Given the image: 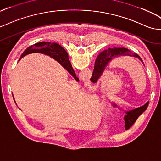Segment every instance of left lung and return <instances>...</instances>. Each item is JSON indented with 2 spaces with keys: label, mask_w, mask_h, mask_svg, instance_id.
Returning <instances> with one entry per match:
<instances>
[{
  "label": "left lung",
  "mask_w": 161,
  "mask_h": 161,
  "mask_svg": "<svg viewBox=\"0 0 161 161\" xmlns=\"http://www.w3.org/2000/svg\"><path fill=\"white\" fill-rule=\"evenodd\" d=\"M123 55H129L137 58L143 63L140 56L137 54L132 53L131 51L127 49L120 48V47L109 48L107 50L103 51L102 53H99V55L97 56L95 63V68L92 76V77L93 78V80L95 81L99 79V77L102 76L103 71L105 70L106 66L111 61H112L115 58L120 57V56ZM111 104L113 107L117 108L119 110H121L125 113V114L124 115L123 117V119L125 123V128L126 130H127L131 127L135 122H136L138 117L147 109V106H148L149 102L147 101L144 105H143L142 106L138 107L131 110H125L122 108H120L118 104H116L114 102H111Z\"/></svg>",
  "instance_id": "8db88e82"
}]
</instances>
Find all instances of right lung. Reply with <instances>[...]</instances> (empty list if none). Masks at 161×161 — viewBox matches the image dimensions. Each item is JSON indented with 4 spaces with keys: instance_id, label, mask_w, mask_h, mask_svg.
<instances>
[{
    "instance_id": "right-lung-1",
    "label": "right lung",
    "mask_w": 161,
    "mask_h": 161,
    "mask_svg": "<svg viewBox=\"0 0 161 161\" xmlns=\"http://www.w3.org/2000/svg\"><path fill=\"white\" fill-rule=\"evenodd\" d=\"M32 53H41L50 56L51 58L55 59L62 65V67L66 69L76 81H79V79L76 77L75 70H73L72 67V65L68 58L67 52L65 51V49L62 46L58 45V43H52L50 42H41L36 43L34 45L29 47L24 52L22 55H21L19 60L26 55Z\"/></svg>"
}]
</instances>
